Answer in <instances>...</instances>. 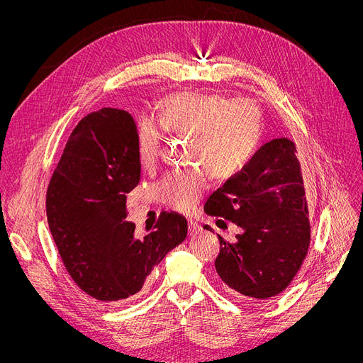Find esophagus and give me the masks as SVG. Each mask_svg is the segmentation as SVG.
<instances>
[{
    "label": "esophagus",
    "instance_id": "obj_1",
    "mask_svg": "<svg viewBox=\"0 0 363 363\" xmlns=\"http://www.w3.org/2000/svg\"><path fill=\"white\" fill-rule=\"evenodd\" d=\"M201 226L196 222V220H188V234L189 235H196L197 233H200Z\"/></svg>",
    "mask_w": 363,
    "mask_h": 363
}]
</instances>
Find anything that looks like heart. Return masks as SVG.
<instances>
[{
    "instance_id": "heart-1",
    "label": "heart",
    "mask_w": 363,
    "mask_h": 363,
    "mask_svg": "<svg viewBox=\"0 0 363 363\" xmlns=\"http://www.w3.org/2000/svg\"><path fill=\"white\" fill-rule=\"evenodd\" d=\"M164 130L189 135L186 160L201 165L166 174L156 185L162 203L189 212L207 188V174L226 181L247 166L262 138V111L253 100H231L219 94L181 92L163 101L159 119L147 116L137 133L144 169L156 164Z\"/></svg>"
}]
</instances>
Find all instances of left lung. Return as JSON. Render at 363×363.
<instances>
[{
  "instance_id": "1",
  "label": "left lung",
  "mask_w": 363,
  "mask_h": 363,
  "mask_svg": "<svg viewBox=\"0 0 363 363\" xmlns=\"http://www.w3.org/2000/svg\"><path fill=\"white\" fill-rule=\"evenodd\" d=\"M204 212L242 230L234 242L216 234L220 250L215 268L225 287L249 298H269L284 291L298 272L311 242L306 193L294 143L277 138L262 145L240 174L207 199ZM203 228L215 234L208 225Z\"/></svg>"
}]
</instances>
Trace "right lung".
<instances>
[{
	"mask_svg": "<svg viewBox=\"0 0 363 363\" xmlns=\"http://www.w3.org/2000/svg\"><path fill=\"white\" fill-rule=\"evenodd\" d=\"M137 125L125 110L104 107L72 132L47 189V219L65 268L101 301L137 294L163 257L181 244L186 219L163 212L137 238L126 222V194L140 182Z\"/></svg>",
	"mask_w": 363,
	"mask_h": 363,
	"instance_id": "right-lung-1",
	"label": "right lung"
}]
</instances>
